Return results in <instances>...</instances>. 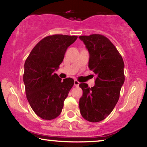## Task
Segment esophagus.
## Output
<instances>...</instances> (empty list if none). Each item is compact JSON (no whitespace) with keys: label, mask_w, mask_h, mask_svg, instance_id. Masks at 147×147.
Returning a JSON list of instances; mask_svg holds the SVG:
<instances>
[{"label":"esophagus","mask_w":147,"mask_h":147,"mask_svg":"<svg viewBox=\"0 0 147 147\" xmlns=\"http://www.w3.org/2000/svg\"><path fill=\"white\" fill-rule=\"evenodd\" d=\"M80 83L78 81H77V80H75V81H74V85H75V86H76V87H79Z\"/></svg>","instance_id":"34e87169"}]
</instances>
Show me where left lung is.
I'll use <instances>...</instances> for the list:
<instances>
[{
  "instance_id": "obj_1",
  "label": "left lung",
  "mask_w": 147,
  "mask_h": 147,
  "mask_svg": "<svg viewBox=\"0 0 147 147\" xmlns=\"http://www.w3.org/2000/svg\"><path fill=\"white\" fill-rule=\"evenodd\" d=\"M79 38L89 53V69L97 75L94 87L79 85L83 92L79 99L80 112L86 120L98 122L110 114L118 102L125 79L124 60L106 37L92 34Z\"/></svg>"
}]
</instances>
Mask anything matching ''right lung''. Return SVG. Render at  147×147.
I'll return each mask as SVG.
<instances>
[{"mask_svg":"<svg viewBox=\"0 0 147 147\" xmlns=\"http://www.w3.org/2000/svg\"><path fill=\"white\" fill-rule=\"evenodd\" d=\"M78 37L66 35L47 36L33 48L24 64L23 82L29 105L44 120L59 116L70 90L71 78L62 79L54 71L63 61L68 47Z\"/></svg>","mask_w":147,"mask_h":147,"instance_id":"obj_1","label":"right lung"}]
</instances>
